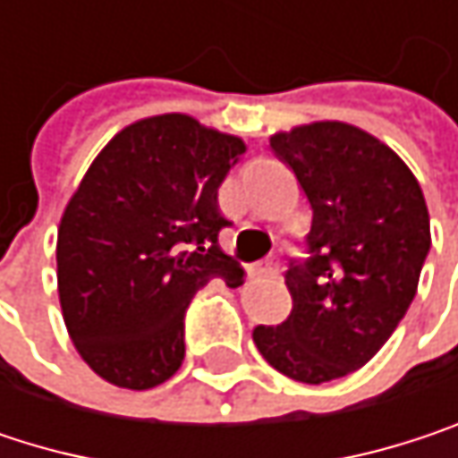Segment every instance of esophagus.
Returning a JSON list of instances; mask_svg holds the SVG:
<instances>
[{"label":"esophagus","instance_id":"obj_1","mask_svg":"<svg viewBox=\"0 0 458 458\" xmlns=\"http://www.w3.org/2000/svg\"><path fill=\"white\" fill-rule=\"evenodd\" d=\"M254 270H257L259 276L276 278V276H278V270H281V259H278V257H267V259H265V262H259Z\"/></svg>","mask_w":458,"mask_h":458}]
</instances>
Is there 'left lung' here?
Returning a JSON list of instances; mask_svg holds the SVG:
<instances>
[{"instance_id": "8db88e82", "label": "left lung", "mask_w": 458, "mask_h": 458, "mask_svg": "<svg viewBox=\"0 0 458 458\" xmlns=\"http://www.w3.org/2000/svg\"><path fill=\"white\" fill-rule=\"evenodd\" d=\"M302 185L313 228L308 262H292V313L257 326L262 358L289 379L320 385L369 363L411 305L429 251V212L403 158L344 122L270 138Z\"/></svg>"}]
</instances>
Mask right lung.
<instances>
[{"label": "right lung", "instance_id": "obj_1", "mask_svg": "<svg viewBox=\"0 0 458 458\" xmlns=\"http://www.w3.org/2000/svg\"><path fill=\"white\" fill-rule=\"evenodd\" d=\"M246 145L185 114L124 127L89 164L57 228V294L84 363L150 390L185 358V308L243 267L220 249L217 191Z\"/></svg>", "mask_w": 458, "mask_h": 458}]
</instances>
